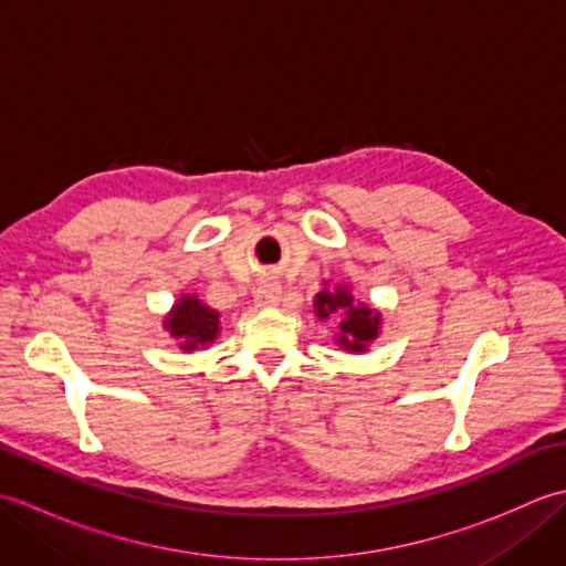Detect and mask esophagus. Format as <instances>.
Returning <instances> with one entry per match:
<instances>
[{
  "instance_id": "1",
  "label": "esophagus",
  "mask_w": 566,
  "mask_h": 566,
  "mask_svg": "<svg viewBox=\"0 0 566 566\" xmlns=\"http://www.w3.org/2000/svg\"><path fill=\"white\" fill-rule=\"evenodd\" d=\"M280 296H282V286L272 282L270 276H264L258 286V294H255V306H274L280 304Z\"/></svg>"
}]
</instances>
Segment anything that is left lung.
<instances>
[{
  "mask_svg": "<svg viewBox=\"0 0 566 566\" xmlns=\"http://www.w3.org/2000/svg\"><path fill=\"white\" fill-rule=\"evenodd\" d=\"M314 311L321 321L331 318L335 323V343L345 353H367L369 343H375L381 333V311L375 304L357 302L347 284L328 286L323 282V290L314 298Z\"/></svg>",
  "mask_w": 566,
  "mask_h": 566,
  "instance_id": "8db88e82",
  "label": "left lung"
}]
</instances>
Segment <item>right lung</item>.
Instances as JSON below:
<instances>
[{
	"label": "right lung",
	"instance_id": "1",
	"mask_svg": "<svg viewBox=\"0 0 566 566\" xmlns=\"http://www.w3.org/2000/svg\"><path fill=\"white\" fill-rule=\"evenodd\" d=\"M163 328L182 353L203 350L216 343L221 333V314L209 308L197 294H182L167 311Z\"/></svg>",
	"mask_w": 566,
	"mask_h": 566
}]
</instances>
